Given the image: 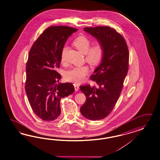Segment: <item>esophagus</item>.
<instances>
[{
  "mask_svg": "<svg viewBox=\"0 0 160 160\" xmlns=\"http://www.w3.org/2000/svg\"><path fill=\"white\" fill-rule=\"evenodd\" d=\"M74 88H75V90H76V91L78 90V89H79V86H78V84H74Z\"/></svg>",
  "mask_w": 160,
  "mask_h": 160,
  "instance_id": "34e87169",
  "label": "esophagus"
}]
</instances>
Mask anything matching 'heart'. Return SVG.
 Here are the masks:
<instances>
[{"instance_id": "obj_1", "label": "heart", "mask_w": 160, "mask_h": 160, "mask_svg": "<svg viewBox=\"0 0 160 160\" xmlns=\"http://www.w3.org/2000/svg\"><path fill=\"white\" fill-rule=\"evenodd\" d=\"M74 46L85 55L86 61L92 66L99 65L104 56L103 45L100 42L95 43L91 47V41L85 36H79L74 40ZM68 48L64 46L61 51V60L65 62ZM89 73V69L86 66L74 67L66 72L65 78L70 82L80 84L83 82Z\"/></svg>"}]
</instances>
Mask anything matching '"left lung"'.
<instances>
[{"label":"left lung","mask_w":160,"mask_h":160,"mask_svg":"<svg viewBox=\"0 0 160 160\" xmlns=\"http://www.w3.org/2000/svg\"><path fill=\"white\" fill-rule=\"evenodd\" d=\"M84 30L103 45L104 56L90 77L95 86L80 87L86 97L80 112L87 119L100 120L112 111L121 94L128 71L129 51L125 39L112 28L98 26Z\"/></svg>","instance_id":"left-lung-1"}]
</instances>
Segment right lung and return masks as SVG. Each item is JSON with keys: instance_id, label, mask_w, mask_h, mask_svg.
Instances as JSON below:
<instances>
[{"instance_id": "add662e5", "label": "right lung", "mask_w": 160, "mask_h": 160, "mask_svg": "<svg viewBox=\"0 0 160 160\" xmlns=\"http://www.w3.org/2000/svg\"><path fill=\"white\" fill-rule=\"evenodd\" d=\"M78 29L68 26L48 27L35 41L26 65V94L35 114L52 121L61 114V99L74 91L70 82L58 83L61 51L69 37Z\"/></svg>"}]
</instances>
